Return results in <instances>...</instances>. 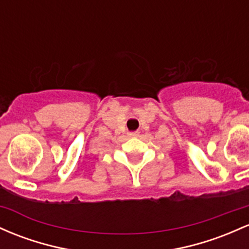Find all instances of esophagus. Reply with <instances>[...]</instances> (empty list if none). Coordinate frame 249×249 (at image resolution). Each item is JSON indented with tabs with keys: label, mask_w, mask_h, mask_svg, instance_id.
Instances as JSON below:
<instances>
[{
	"label": "esophagus",
	"mask_w": 249,
	"mask_h": 249,
	"mask_svg": "<svg viewBox=\"0 0 249 249\" xmlns=\"http://www.w3.org/2000/svg\"><path fill=\"white\" fill-rule=\"evenodd\" d=\"M139 132H130L129 133V137H138Z\"/></svg>",
	"instance_id": "1"
}]
</instances>
